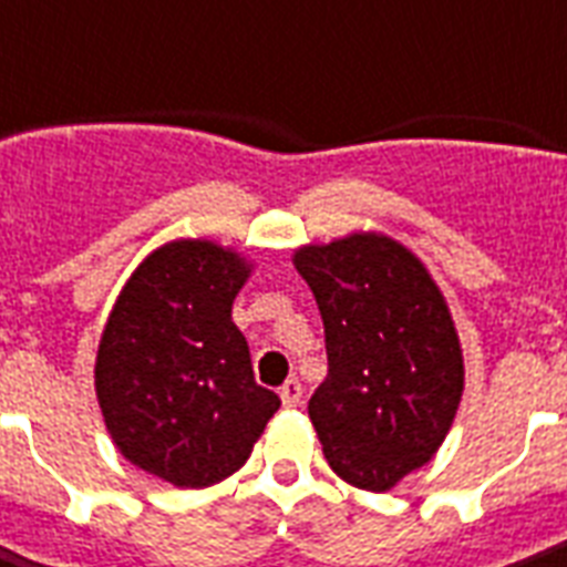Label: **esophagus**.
<instances>
[{
  "instance_id": "obj_1",
  "label": "esophagus",
  "mask_w": 567,
  "mask_h": 567,
  "mask_svg": "<svg viewBox=\"0 0 567 567\" xmlns=\"http://www.w3.org/2000/svg\"><path fill=\"white\" fill-rule=\"evenodd\" d=\"M279 396H282V403L288 405V409H293V405H300L302 400V385L300 379H288L282 388H279Z\"/></svg>"
}]
</instances>
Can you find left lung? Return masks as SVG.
Masks as SVG:
<instances>
[{"label": "left lung", "instance_id": "obj_1", "mask_svg": "<svg viewBox=\"0 0 567 567\" xmlns=\"http://www.w3.org/2000/svg\"><path fill=\"white\" fill-rule=\"evenodd\" d=\"M293 265L327 338L329 373L309 400L323 456L355 488L388 492L430 462L462 400L447 302L426 267L382 235L302 247Z\"/></svg>", "mask_w": 567, "mask_h": 567}]
</instances>
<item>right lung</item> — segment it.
<instances>
[{
    "label": "right lung",
    "instance_id": "1",
    "mask_svg": "<svg viewBox=\"0 0 567 567\" xmlns=\"http://www.w3.org/2000/svg\"><path fill=\"white\" fill-rule=\"evenodd\" d=\"M244 258L208 240L155 249L126 282L96 355V396L132 465L179 488L231 476L279 396L252 377L231 300Z\"/></svg>",
    "mask_w": 567,
    "mask_h": 567
}]
</instances>
